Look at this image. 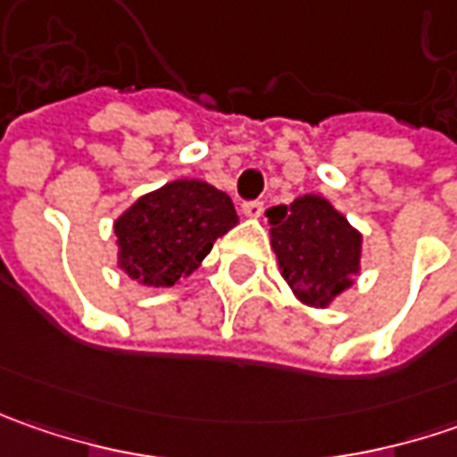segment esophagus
<instances>
[{"mask_svg":"<svg viewBox=\"0 0 457 457\" xmlns=\"http://www.w3.org/2000/svg\"><path fill=\"white\" fill-rule=\"evenodd\" d=\"M262 211H264V203L262 201H249L241 205V213H244L246 219H259V216H262Z\"/></svg>","mask_w":457,"mask_h":457,"instance_id":"34e87169","label":"esophagus"}]
</instances>
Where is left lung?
<instances>
[{
	"mask_svg": "<svg viewBox=\"0 0 457 457\" xmlns=\"http://www.w3.org/2000/svg\"><path fill=\"white\" fill-rule=\"evenodd\" d=\"M267 216L279 272L303 305L325 310L353 287L363 237L328 198L305 193Z\"/></svg>",
	"mask_w": 457,
	"mask_h": 457,
	"instance_id": "left-lung-1",
	"label": "left lung"
}]
</instances>
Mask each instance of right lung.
I'll return each instance as SVG.
<instances>
[{
  "instance_id": "1",
  "label": "right lung",
  "mask_w": 457,
  "mask_h": 457,
  "mask_svg": "<svg viewBox=\"0 0 457 457\" xmlns=\"http://www.w3.org/2000/svg\"><path fill=\"white\" fill-rule=\"evenodd\" d=\"M238 223L231 198L198 178L145 193L114 220L116 267L145 287H172Z\"/></svg>"
}]
</instances>
